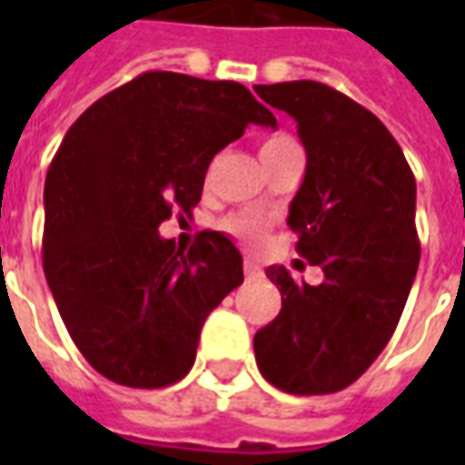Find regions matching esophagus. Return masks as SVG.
<instances>
[{"mask_svg": "<svg viewBox=\"0 0 465 465\" xmlns=\"http://www.w3.org/2000/svg\"><path fill=\"white\" fill-rule=\"evenodd\" d=\"M243 273H246V279H249V282H259V279L263 276L262 266L253 262V259H246V262H243Z\"/></svg>", "mask_w": 465, "mask_h": 465, "instance_id": "34e87169", "label": "esophagus"}]
</instances>
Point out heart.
Returning <instances> with one entry per match:
<instances>
[{
	"label": "heart",
	"mask_w": 465,
	"mask_h": 465,
	"mask_svg": "<svg viewBox=\"0 0 465 465\" xmlns=\"http://www.w3.org/2000/svg\"><path fill=\"white\" fill-rule=\"evenodd\" d=\"M283 142H292V136H283V134L272 136L269 142L263 143V149ZM222 229L226 233H232L233 239H239L242 243H246V246H256V243L263 242L266 229H269V222H266L263 216H256V213H233L229 219H223Z\"/></svg>",
	"instance_id": "b5f03b06"
}]
</instances>
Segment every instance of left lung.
Segmentation results:
<instances>
[{
    "label": "left lung",
    "instance_id": "obj_1",
    "mask_svg": "<svg viewBox=\"0 0 465 465\" xmlns=\"http://www.w3.org/2000/svg\"><path fill=\"white\" fill-rule=\"evenodd\" d=\"M299 126L306 176L289 206L296 252L323 282L266 276L282 312L253 336L262 376L296 396L336 393L359 379L396 331L416 279V179L399 142L369 109L322 82L253 86Z\"/></svg>",
    "mask_w": 465,
    "mask_h": 465
}]
</instances>
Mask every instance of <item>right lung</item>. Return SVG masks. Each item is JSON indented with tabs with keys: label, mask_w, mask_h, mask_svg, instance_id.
Wrapping results in <instances>:
<instances>
[{
	"label": "right lung",
	"mask_w": 465,
	"mask_h": 465,
	"mask_svg": "<svg viewBox=\"0 0 465 465\" xmlns=\"http://www.w3.org/2000/svg\"><path fill=\"white\" fill-rule=\"evenodd\" d=\"M249 124L276 119L239 82L143 72L69 126L46 172L42 262L72 341L109 381L183 379L206 316L243 282L229 236L202 232L183 253L159 223L192 213Z\"/></svg>",
	"instance_id": "1"
}]
</instances>
